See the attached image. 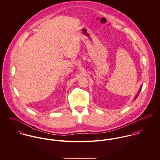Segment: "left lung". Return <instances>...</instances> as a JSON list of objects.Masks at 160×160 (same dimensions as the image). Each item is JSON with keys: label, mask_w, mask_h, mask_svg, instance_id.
<instances>
[{"label": "left lung", "mask_w": 160, "mask_h": 160, "mask_svg": "<svg viewBox=\"0 0 160 160\" xmlns=\"http://www.w3.org/2000/svg\"><path fill=\"white\" fill-rule=\"evenodd\" d=\"M142 88V86H141V87H140V91H139V92H138V94H137V96H136V98H137V97H138V94H139V93H140V91H141V88Z\"/></svg>", "instance_id": "left-lung-1"}]
</instances>
